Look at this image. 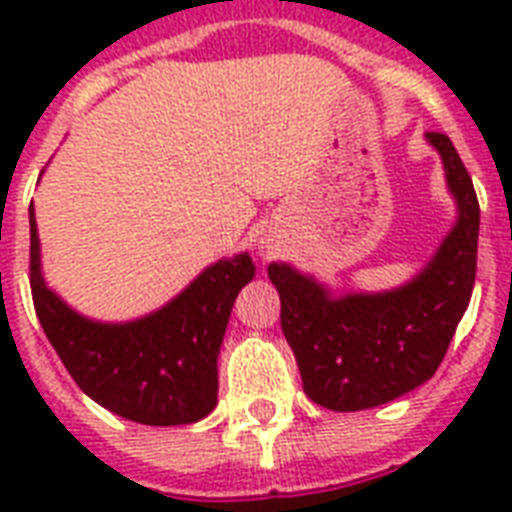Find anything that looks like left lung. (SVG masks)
Here are the masks:
<instances>
[{
	"label": "left lung",
	"instance_id": "left-lung-1",
	"mask_svg": "<svg viewBox=\"0 0 512 512\" xmlns=\"http://www.w3.org/2000/svg\"><path fill=\"white\" fill-rule=\"evenodd\" d=\"M425 140L441 156L457 223L412 281L388 292L332 295L292 265H268L305 396L332 412L372 409L420 388L436 374L468 311L481 225L476 188L452 140L441 132Z\"/></svg>",
	"mask_w": 512,
	"mask_h": 512
}]
</instances>
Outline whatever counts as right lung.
<instances>
[{
  "instance_id": "add662e5",
  "label": "right lung",
  "mask_w": 512,
  "mask_h": 512,
  "mask_svg": "<svg viewBox=\"0 0 512 512\" xmlns=\"http://www.w3.org/2000/svg\"><path fill=\"white\" fill-rule=\"evenodd\" d=\"M28 225L36 316L76 385L95 404L140 425H191L207 417L217 404V356L231 308L255 279L252 257H223L159 311L103 324L68 308L44 284L34 201Z\"/></svg>"
}]
</instances>
